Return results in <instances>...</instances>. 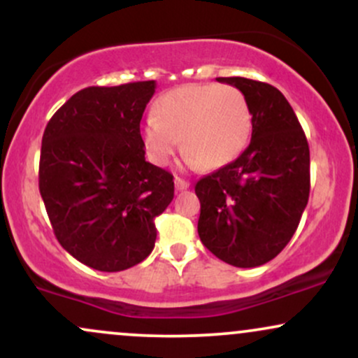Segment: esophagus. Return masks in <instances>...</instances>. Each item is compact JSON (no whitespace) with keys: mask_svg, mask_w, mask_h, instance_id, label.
<instances>
[{"mask_svg":"<svg viewBox=\"0 0 358 358\" xmlns=\"http://www.w3.org/2000/svg\"><path fill=\"white\" fill-rule=\"evenodd\" d=\"M188 187H190V183H188L187 180L180 178V176H175V188H176V192H183V190H187Z\"/></svg>","mask_w":358,"mask_h":358,"instance_id":"1","label":"esophagus"}]
</instances>
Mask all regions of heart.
Here are the masks:
<instances>
[{
    "mask_svg": "<svg viewBox=\"0 0 358 358\" xmlns=\"http://www.w3.org/2000/svg\"><path fill=\"white\" fill-rule=\"evenodd\" d=\"M252 113L244 94L234 85L192 84L166 92L155 116L145 122L148 153L166 165L183 139L192 165L219 168L231 163L248 146Z\"/></svg>",
    "mask_w": 358,
    "mask_h": 358,
    "instance_id": "b5f03b06",
    "label": "heart"
}]
</instances>
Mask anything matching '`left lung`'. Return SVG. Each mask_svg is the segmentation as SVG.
I'll return each instance as SVG.
<instances>
[{
  "label": "left lung",
  "instance_id": "left-lung-1",
  "mask_svg": "<svg viewBox=\"0 0 358 358\" xmlns=\"http://www.w3.org/2000/svg\"><path fill=\"white\" fill-rule=\"evenodd\" d=\"M248 99L252 136L237 159L200 178L199 236L236 268L274 259L296 232L310 196V148L296 114L273 85L219 77Z\"/></svg>",
  "mask_w": 358,
  "mask_h": 358
}]
</instances>
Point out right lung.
I'll return each instance as SVG.
<instances>
[{"instance_id":"1","label":"right lung","mask_w":358,"mask_h":358,"mask_svg":"<svg viewBox=\"0 0 358 358\" xmlns=\"http://www.w3.org/2000/svg\"><path fill=\"white\" fill-rule=\"evenodd\" d=\"M155 89V80L82 89L45 127L40 195L62 248L92 269L145 261L155 217L173 200V175L146 162L139 131Z\"/></svg>"}]
</instances>
